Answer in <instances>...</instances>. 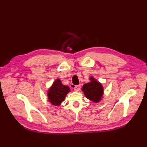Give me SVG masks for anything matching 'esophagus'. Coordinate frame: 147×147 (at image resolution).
<instances>
[{
    "label": "esophagus",
    "mask_w": 147,
    "mask_h": 147,
    "mask_svg": "<svg viewBox=\"0 0 147 147\" xmlns=\"http://www.w3.org/2000/svg\"><path fill=\"white\" fill-rule=\"evenodd\" d=\"M81 88V85L80 84H79V85H77V86H75L74 88V90L75 91H78L80 90Z\"/></svg>",
    "instance_id": "1"
}]
</instances>
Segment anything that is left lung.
<instances>
[{
    "mask_svg": "<svg viewBox=\"0 0 147 147\" xmlns=\"http://www.w3.org/2000/svg\"><path fill=\"white\" fill-rule=\"evenodd\" d=\"M90 83L84 84L82 90L88 99L94 102H99L103 96V86L92 77H90Z\"/></svg>",
    "mask_w": 147,
    "mask_h": 147,
    "instance_id": "1",
    "label": "left lung"
}]
</instances>
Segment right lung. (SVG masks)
Segmentation results:
<instances>
[{"label": "right lung", "mask_w": 147, "mask_h": 147, "mask_svg": "<svg viewBox=\"0 0 147 147\" xmlns=\"http://www.w3.org/2000/svg\"><path fill=\"white\" fill-rule=\"evenodd\" d=\"M69 92L70 88L67 86L63 85L59 79H57L48 91V100L53 105H59Z\"/></svg>", "instance_id": "1"}]
</instances>
